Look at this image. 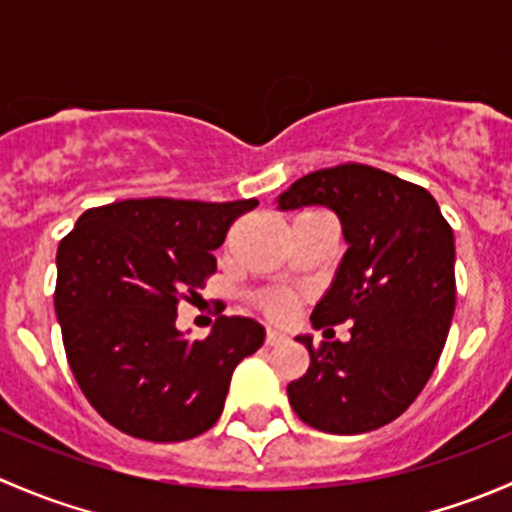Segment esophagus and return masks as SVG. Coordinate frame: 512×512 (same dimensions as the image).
I'll return each instance as SVG.
<instances>
[{
  "instance_id": "1",
  "label": "esophagus",
  "mask_w": 512,
  "mask_h": 512,
  "mask_svg": "<svg viewBox=\"0 0 512 512\" xmlns=\"http://www.w3.org/2000/svg\"><path fill=\"white\" fill-rule=\"evenodd\" d=\"M282 339H285V334L277 332V329H267V334H265V344H267V347H275V344H280Z\"/></svg>"
}]
</instances>
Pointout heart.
Returning <instances> with one entry per match:
<instances>
[{
	"mask_svg": "<svg viewBox=\"0 0 512 512\" xmlns=\"http://www.w3.org/2000/svg\"><path fill=\"white\" fill-rule=\"evenodd\" d=\"M260 307L265 309V314L275 319H285L294 307V297L289 292H270L260 299Z\"/></svg>",
	"mask_w": 512,
	"mask_h": 512,
	"instance_id": "1",
	"label": "heart"
}]
</instances>
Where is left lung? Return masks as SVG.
Wrapping results in <instances>:
<instances>
[{
  "instance_id": "8db88e82",
  "label": "left lung",
  "mask_w": 512,
  "mask_h": 512,
  "mask_svg": "<svg viewBox=\"0 0 512 512\" xmlns=\"http://www.w3.org/2000/svg\"><path fill=\"white\" fill-rule=\"evenodd\" d=\"M307 205L332 208L349 245L312 324L349 322L352 339L297 337L309 369L287 396L307 426L354 436L404 414L436 369L456 309L453 230L426 188L361 163L314 170L277 198Z\"/></svg>"
}]
</instances>
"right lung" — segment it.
I'll return each mask as SVG.
<instances>
[{
	"instance_id": "1",
	"label": "right lung",
	"mask_w": 512,
	"mask_h": 512,
	"mask_svg": "<svg viewBox=\"0 0 512 512\" xmlns=\"http://www.w3.org/2000/svg\"><path fill=\"white\" fill-rule=\"evenodd\" d=\"M257 200L138 198L91 208L56 250L54 307L89 404L118 431L188 441L223 414L230 376L265 342L250 317H220L205 339L175 329L178 302L218 270L213 250Z\"/></svg>"
}]
</instances>
